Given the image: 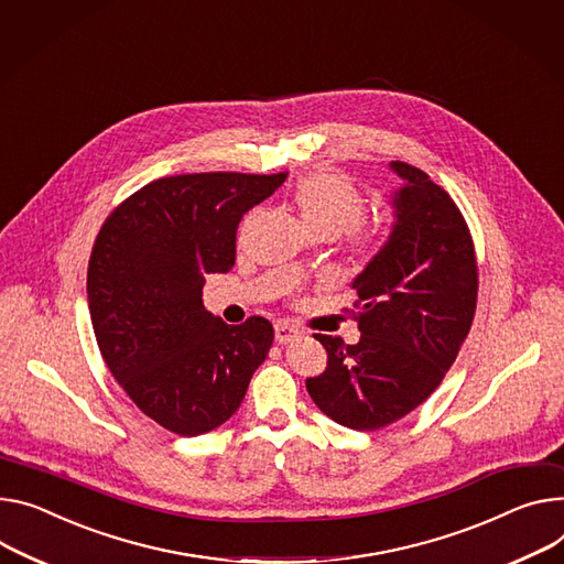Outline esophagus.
<instances>
[{"label": "esophagus", "mask_w": 564, "mask_h": 564, "mask_svg": "<svg viewBox=\"0 0 564 564\" xmlns=\"http://www.w3.org/2000/svg\"><path fill=\"white\" fill-rule=\"evenodd\" d=\"M302 336V329L291 323H275V340L278 343H291Z\"/></svg>", "instance_id": "obj_1"}]
</instances>
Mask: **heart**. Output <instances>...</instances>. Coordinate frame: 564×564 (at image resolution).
<instances>
[{
    "label": "heart",
    "mask_w": 564,
    "mask_h": 564,
    "mask_svg": "<svg viewBox=\"0 0 564 564\" xmlns=\"http://www.w3.org/2000/svg\"><path fill=\"white\" fill-rule=\"evenodd\" d=\"M293 200L310 232H329L334 237L352 230L366 209L359 189L334 171H316L302 178Z\"/></svg>",
    "instance_id": "1"
}]
</instances>
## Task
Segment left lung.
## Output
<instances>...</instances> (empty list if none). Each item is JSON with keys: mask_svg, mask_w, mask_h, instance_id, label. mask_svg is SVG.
I'll return each instance as SVG.
<instances>
[{"mask_svg": "<svg viewBox=\"0 0 564 564\" xmlns=\"http://www.w3.org/2000/svg\"><path fill=\"white\" fill-rule=\"evenodd\" d=\"M393 228L364 271L355 345L314 334L327 368L307 391L334 422L375 431L420 406L458 357L476 310L474 243L460 209L424 171L391 162Z\"/></svg>", "mask_w": 564, "mask_h": 564, "instance_id": "left-lung-1", "label": "left lung"}]
</instances>
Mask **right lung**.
<instances>
[{"label": "right lung", "mask_w": 564, "mask_h": 564, "mask_svg": "<svg viewBox=\"0 0 564 564\" xmlns=\"http://www.w3.org/2000/svg\"><path fill=\"white\" fill-rule=\"evenodd\" d=\"M286 173H187L128 196L99 230L88 305L101 357L144 415L178 436L221 426L273 345L252 316L226 325L203 305L209 273L235 267L241 216Z\"/></svg>", "instance_id": "add662e5"}]
</instances>
